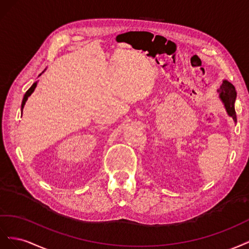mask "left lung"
<instances>
[{
    "instance_id": "left-lung-1",
    "label": "left lung",
    "mask_w": 249,
    "mask_h": 249,
    "mask_svg": "<svg viewBox=\"0 0 249 249\" xmlns=\"http://www.w3.org/2000/svg\"><path fill=\"white\" fill-rule=\"evenodd\" d=\"M219 93V98L224 105V108L233 122L237 123V115L235 111V101L237 97V91L235 87L227 80H223L221 87L217 90Z\"/></svg>"
}]
</instances>
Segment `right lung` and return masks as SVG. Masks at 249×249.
<instances>
[{"label":"right lung","mask_w":249,"mask_h":249,"mask_svg":"<svg viewBox=\"0 0 249 249\" xmlns=\"http://www.w3.org/2000/svg\"><path fill=\"white\" fill-rule=\"evenodd\" d=\"M46 71V70H45ZM45 71H44V72H45ZM44 72H42V73H44ZM41 73V74H42ZM41 74H39V76L41 75ZM38 76V77H39ZM36 85H37V81H35L32 85H31V88L29 89H28L27 91H26V94H25V96H24V98H23V102H22V107H20V110H22L23 111V108H24V106H25V104H26V102H27V100H28V98H29L30 96H31V94L33 93V91H34V89H35V88H36Z\"/></svg>","instance_id":"1"}]
</instances>
